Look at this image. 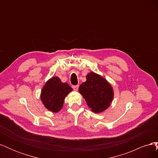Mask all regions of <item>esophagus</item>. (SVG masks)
Returning <instances> with one entry per match:
<instances>
[{
  "instance_id": "1",
  "label": "esophagus",
  "mask_w": 158,
  "mask_h": 158,
  "mask_svg": "<svg viewBox=\"0 0 158 158\" xmlns=\"http://www.w3.org/2000/svg\"><path fill=\"white\" fill-rule=\"evenodd\" d=\"M78 85H74V86H73V88L74 89V91H78Z\"/></svg>"
}]
</instances>
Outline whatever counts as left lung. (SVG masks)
Masks as SVG:
<instances>
[{
    "label": "left lung",
    "mask_w": 158,
    "mask_h": 158,
    "mask_svg": "<svg viewBox=\"0 0 158 158\" xmlns=\"http://www.w3.org/2000/svg\"><path fill=\"white\" fill-rule=\"evenodd\" d=\"M78 91L95 113L106 111L111 106L114 98L111 84L102 76L94 72L87 74L86 81L80 85Z\"/></svg>",
    "instance_id": "obj_1"
}]
</instances>
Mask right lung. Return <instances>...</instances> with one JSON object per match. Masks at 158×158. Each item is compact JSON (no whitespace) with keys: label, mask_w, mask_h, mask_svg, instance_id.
<instances>
[{"label":"right lung","mask_w":158,"mask_h":158,"mask_svg":"<svg viewBox=\"0 0 158 158\" xmlns=\"http://www.w3.org/2000/svg\"><path fill=\"white\" fill-rule=\"evenodd\" d=\"M73 90L68 83L62 82L58 76H52L41 89V101L47 109L57 113L63 108L65 98Z\"/></svg>","instance_id":"right-lung-1"}]
</instances>
